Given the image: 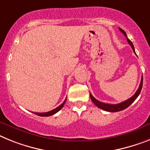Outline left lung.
Masks as SVG:
<instances>
[{
	"instance_id": "8db88e82",
	"label": "left lung",
	"mask_w": 150,
	"mask_h": 150,
	"mask_svg": "<svg viewBox=\"0 0 150 150\" xmlns=\"http://www.w3.org/2000/svg\"><path fill=\"white\" fill-rule=\"evenodd\" d=\"M119 30H120V32L123 33V34L127 38V36L126 34L125 31L124 30H122L121 28H119ZM127 42L131 46V48L133 49V52H135V50H134V46H133V43L129 39H127ZM136 54V52H135ZM142 87H143V76H142V79H141V81H140V84H139V88L137 89V91H136V93L133 94V96L131 98H129V99H127V100L124 101V102H121V103H119V104H106V103H104V102H100L99 100H98L97 99H95L94 97L90 94V98L92 100V102L94 103L97 107H98L100 109H102L104 110H106V111H109V112H118V111H120V110H123L126 108H127L128 107L132 104V103L137 98V97L139 96V94H140V91H141V89H142Z\"/></svg>"
}]
</instances>
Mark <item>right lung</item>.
Instances as JSON below:
<instances>
[{
    "mask_svg": "<svg viewBox=\"0 0 150 150\" xmlns=\"http://www.w3.org/2000/svg\"><path fill=\"white\" fill-rule=\"evenodd\" d=\"M65 101H66V99H65V100H64V102L62 103V104H61V105H59V107H57L56 108H55V109H53V110H50V111L49 112H45V113H35V112H33L35 114H36V115L38 116H40V117H49V116H52L53 115V114H55L56 113H57L59 110H60L62 108V107L64 106V104H65Z\"/></svg>",
    "mask_w": 150,
    "mask_h": 150,
    "instance_id": "add662e5",
    "label": "right lung"
}]
</instances>
